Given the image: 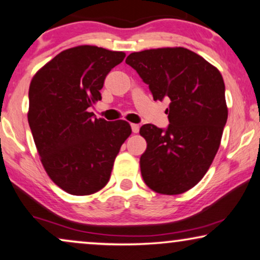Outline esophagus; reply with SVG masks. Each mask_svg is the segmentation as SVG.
<instances>
[{
	"label": "esophagus",
	"mask_w": 260,
	"mask_h": 260,
	"mask_svg": "<svg viewBox=\"0 0 260 260\" xmlns=\"http://www.w3.org/2000/svg\"><path fill=\"white\" fill-rule=\"evenodd\" d=\"M131 126H132V131H133V133H138L139 132V124H137V123H132L131 124Z\"/></svg>",
	"instance_id": "obj_1"
}]
</instances>
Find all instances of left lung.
Returning a JSON list of instances; mask_svg holds the SVG:
<instances>
[{"instance_id": "left-lung-1", "label": "left lung", "mask_w": 260, "mask_h": 260, "mask_svg": "<svg viewBox=\"0 0 260 260\" xmlns=\"http://www.w3.org/2000/svg\"><path fill=\"white\" fill-rule=\"evenodd\" d=\"M126 63L148 84L154 101L170 99L169 127L140 128L147 143L140 170L148 188L179 195L199 183L215 158L227 122L224 83L220 71L184 47L134 52Z\"/></svg>"}]
</instances>
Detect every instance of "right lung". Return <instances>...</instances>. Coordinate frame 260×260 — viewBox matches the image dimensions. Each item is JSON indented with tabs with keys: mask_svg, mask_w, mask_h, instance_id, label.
<instances>
[{
	"mask_svg": "<svg viewBox=\"0 0 260 260\" xmlns=\"http://www.w3.org/2000/svg\"><path fill=\"white\" fill-rule=\"evenodd\" d=\"M124 52L81 45L68 48L33 76L28 123L41 164L53 183L71 195H91L110 178L121 145L132 133L124 120L94 119L106 76Z\"/></svg>",
	"mask_w": 260,
	"mask_h": 260,
	"instance_id": "obj_1",
	"label": "right lung"
}]
</instances>
